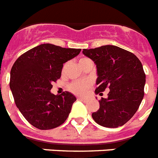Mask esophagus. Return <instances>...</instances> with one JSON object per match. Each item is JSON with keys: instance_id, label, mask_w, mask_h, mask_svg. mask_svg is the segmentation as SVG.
Returning <instances> with one entry per match:
<instances>
[{"instance_id": "1", "label": "esophagus", "mask_w": 158, "mask_h": 158, "mask_svg": "<svg viewBox=\"0 0 158 158\" xmlns=\"http://www.w3.org/2000/svg\"><path fill=\"white\" fill-rule=\"evenodd\" d=\"M78 99H79V100H81V101H86V100H87V99H85V98H83V97L78 98Z\"/></svg>"}]
</instances>
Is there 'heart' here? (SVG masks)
Returning a JSON list of instances; mask_svg holds the SVG:
<instances>
[{"label":"heart","instance_id":"b5f03b06","mask_svg":"<svg viewBox=\"0 0 158 158\" xmlns=\"http://www.w3.org/2000/svg\"><path fill=\"white\" fill-rule=\"evenodd\" d=\"M86 58L80 59V61L85 60ZM79 61V62H80ZM90 87V82L87 80H80V81H75L73 83H70L68 86L69 90L73 92V93L76 94V95H83L86 92L87 89Z\"/></svg>","mask_w":158,"mask_h":158}]
</instances>
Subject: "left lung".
<instances>
[{
  "mask_svg": "<svg viewBox=\"0 0 158 158\" xmlns=\"http://www.w3.org/2000/svg\"><path fill=\"white\" fill-rule=\"evenodd\" d=\"M83 54L96 65L95 93L109 89L108 98H101L99 110L91 115L93 120L107 128L124 125L144 97L145 74L140 61L132 53L112 45L83 49Z\"/></svg>",
  "mask_w": 158,
  "mask_h": 158,
  "instance_id": "1",
  "label": "left lung"
}]
</instances>
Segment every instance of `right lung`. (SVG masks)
<instances>
[{
  "instance_id": "right-lung-1",
  "label": "right lung",
  "mask_w": 158,
  "mask_h": 158,
  "mask_svg": "<svg viewBox=\"0 0 158 158\" xmlns=\"http://www.w3.org/2000/svg\"><path fill=\"white\" fill-rule=\"evenodd\" d=\"M80 51L46 43L26 51L14 63L9 87L21 113L35 128L52 129L68 117L75 96L68 91L55 95L50 90L61 77L63 63Z\"/></svg>"
}]
</instances>
